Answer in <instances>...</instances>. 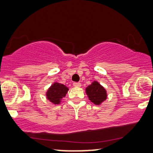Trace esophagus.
Listing matches in <instances>:
<instances>
[{
  "label": "esophagus",
  "instance_id": "esophagus-1",
  "mask_svg": "<svg viewBox=\"0 0 153 153\" xmlns=\"http://www.w3.org/2000/svg\"><path fill=\"white\" fill-rule=\"evenodd\" d=\"M73 85H74L75 87H80L81 86V83H80V82H74V83H73Z\"/></svg>",
  "mask_w": 153,
  "mask_h": 153
}]
</instances>
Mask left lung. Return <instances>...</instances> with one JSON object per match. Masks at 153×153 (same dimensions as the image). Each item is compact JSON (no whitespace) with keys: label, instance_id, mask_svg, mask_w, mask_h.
<instances>
[{"label":"left lung","instance_id":"obj_1","mask_svg":"<svg viewBox=\"0 0 153 153\" xmlns=\"http://www.w3.org/2000/svg\"><path fill=\"white\" fill-rule=\"evenodd\" d=\"M85 92L89 100L95 105H101L107 98L106 89L97 81H94L88 85Z\"/></svg>","mask_w":153,"mask_h":153}]
</instances>
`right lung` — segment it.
Wrapping results in <instances>:
<instances>
[{"label":"right lung","mask_w":153,"mask_h":153,"mask_svg":"<svg viewBox=\"0 0 153 153\" xmlns=\"http://www.w3.org/2000/svg\"><path fill=\"white\" fill-rule=\"evenodd\" d=\"M68 90V88L63 84L54 82L47 90V99L53 104H59L62 98L66 96Z\"/></svg>","instance_id":"right-lung-1"}]
</instances>
